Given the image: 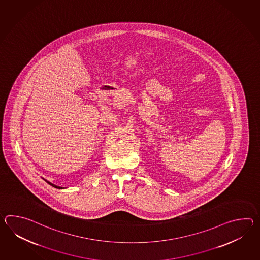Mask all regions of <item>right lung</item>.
Returning <instances> with one entry per match:
<instances>
[{"mask_svg": "<svg viewBox=\"0 0 260 260\" xmlns=\"http://www.w3.org/2000/svg\"><path fill=\"white\" fill-rule=\"evenodd\" d=\"M42 179L45 180L48 185H51V186L55 187V188H58V189H64V188H66V187H62V186H58V185H54V184H52L51 182H49V181H47V180L44 179V178H42Z\"/></svg>", "mask_w": 260, "mask_h": 260, "instance_id": "add662e5", "label": "right lung"}]
</instances>
